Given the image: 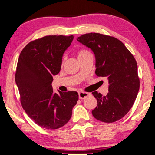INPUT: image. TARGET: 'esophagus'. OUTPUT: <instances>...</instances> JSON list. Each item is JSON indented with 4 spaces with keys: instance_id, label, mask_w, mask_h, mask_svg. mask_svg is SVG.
Segmentation results:
<instances>
[{
    "instance_id": "obj_1",
    "label": "esophagus",
    "mask_w": 155,
    "mask_h": 155,
    "mask_svg": "<svg viewBox=\"0 0 155 155\" xmlns=\"http://www.w3.org/2000/svg\"><path fill=\"white\" fill-rule=\"evenodd\" d=\"M78 95H79V99H83L84 98H86L87 97L90 96V93L84 92H78Z\"/></svg>"
}]
</instances>
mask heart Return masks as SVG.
<instances>
[{
	"instance_id": "b5f03b06",
	"label": "heart",
	"mask_w": 155,
	"mask_h": 155,
	"mask_svg": "<svg viewBox=\"0 0 155 155\" xmlns=\"http://www.w3.org/2000/svg\"><path fill=\"white\" fill-rule=\"evenodd\" d=\"M87 54H90V52H89L87 50L81 49L78 52V58H79V57H81L82 56H84V55H86Z\"/></svg>"
}]
</instances>
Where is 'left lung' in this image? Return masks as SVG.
Returning <instances> with one entry per match:
<instances>
[{"mask_svg": "<svg viewBox=\"0 0 155 155\" xmlns=\"http://www.w3.org/2000/svg\"><path fill=\"white\" fill-rule=\"evenodd\" d=\"M77 40L94 53L96 75L107 78L109 82L106 96L92 92L97 100L93 116L104 123L120 120L130 111L139 91L136 61L120 40L111 36L88 33Z\"/></svg>", "mask_w": 155, "mask_h": 155, "instance_id": "obj_1", "label": "left lung"}]
</instances>
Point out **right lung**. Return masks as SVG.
<instances>
[{
	"instance_id": "add662e5",
	"label": "right lung",
	"mask_w": 155,
	"mask_h": 155,
	"mask_svg": "<svg viewBox=\"0 0 155 155\" xmlns=\"http://www.w3.org/2000/svg\"><path fill=\"white\" fill-rule=\"evenodd\" d=\"M73 36L49 35L29 42L19 56L15 82L21 104L29 118L46 129L60 128L69 121L77 104L75 91L54 93L53 76L61 71L62 57Z\"/></svg>"
}]
</instances>
